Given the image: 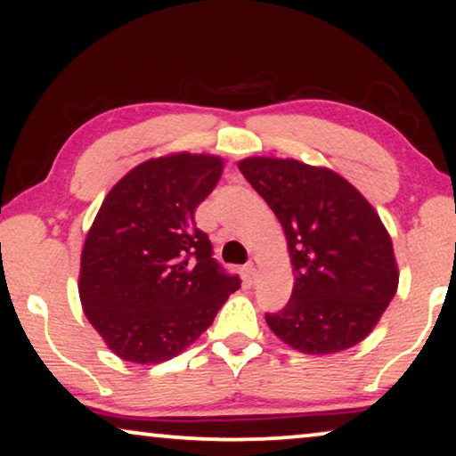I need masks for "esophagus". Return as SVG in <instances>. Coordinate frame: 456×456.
I'll use <instances>...</instances> for the list:
<instances>
[{
    "instance_id": "34e87169",
    "label": "esophagus",
    "mask_w": 456,
    "mask_h": 456,
    "mask_svg": "<svg viewBox=\"0 0 456 456\" xmlns=\"http://www.w3.org/2000/svg\"><path fill=\"white\" fill-rule=\"evenodd\" d=\"M257 272H260V262H257V257H249L246 264V274L251 282L257 278Z\"/></svg>"
}]
</instances>
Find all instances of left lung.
<instances>
[{
	"label": "left lung",
	"instance_id": "1",
	"mask_svg": "<svg viewBox=\"0 0 456 456\" xmlns=\"http://www.w3.org/2000/svg\"><path fill=\"white\" fill-rule=\"evenodd\" d=\"M281 221L295 284L272 334L303 354H336L370 334L397 293L389 231L358 188L323 166L251 155L237 163Z\"/></svg>",
	"mask_w": 456,
	"mask_h": 456
}]
</instances>
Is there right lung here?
<instances>
[{
  "instance_id": "obj_1",
  "label": "right lung",
  "mask_w": 456,
  "mask_h": 456,
  "mask_svg": "<svg viewBox=\"0 0 456 456\" xmlns=\"http://www.w3.org/2000/svg\"><path fill=\"white\" fill-rule=\"evenodd\" d=\"M225 161L175 151L134 166L110 188L86 235L79 301L118 358L159 364L205 334L240 289L210 257L194 213Z\"/></svg>"
}]
</instances>
